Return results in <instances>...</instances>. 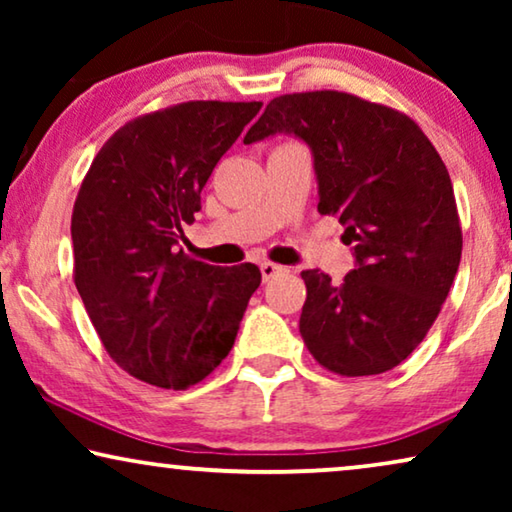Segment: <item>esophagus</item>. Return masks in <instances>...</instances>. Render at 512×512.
<instances>
[{
    "instance_id": "esophagus-1",
    "label": "esophagus",
    "mask_w": 512,
    "mask_h": 512,
    "mask_svg": "<svg viewBox=\"0 0 512 512\" xmlns=\"http://www.w3.org/2000/svg\"><path fill=\"white\" fill-rule=\"evenodd\" d=\"M261 272H263L265 282H268V279H275L277 275H282V272H286V268H284V265L263 261V263H261Z\"/></svg>"
}]
</instances>
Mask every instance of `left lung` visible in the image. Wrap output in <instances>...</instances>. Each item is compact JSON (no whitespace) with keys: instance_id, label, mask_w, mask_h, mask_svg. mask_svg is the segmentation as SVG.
<instances>
[{"instance_id":"1","label":"left lung","mask_w":512,"mask_h":512,"mask_svg":"<svg viewBox=\"0 0 512 512\" xmlns=\"http://www.w3.org/2000/svg\"><path fill=\"white\" fill-rule=\"evenodd\" d=\"M291 135L310 146L319 214H335L354 270L333 284L303 270L300 335L338 375H380L415 352L461 261L450 174L415 121L361 97L317 90L275 97L244 144Z\"/></svg>"}]
</instances>
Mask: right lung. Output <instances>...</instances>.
I'll return each instance as SVG.
<instances>
[{"label": "right lung", "instance_id": "1", "mask_svg": "<svg viewBox=\"0 0 512 512\" xmlns=\"http://www.w3.org/2000/svg\"><path fill=\"white\" fill-rule=\"evenodd\" d=\"M261 102H186L109 137L76 195L74 284L111 359L137 380L186 389L226 359L261 270L184 254V226Z\"/></svg>", "mask_w": 512, "mask_h": 512}]
</instances>
